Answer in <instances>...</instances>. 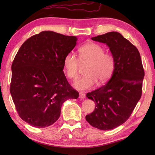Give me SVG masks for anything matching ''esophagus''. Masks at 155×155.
Segmentation results:
<instances>
[{
    "label": "esophagus",
    "instance_id": "obj_1",
    "mask_svg": "<svg viewBox=\"0 0 155 155\" xmlns=\"http://www.w3.org/2000/svg\"><path fill=\"white\" fill-rule=\"evenodd\" d=\"M85 97H86V95H85L84 93H79V98H83V99H84V98H85Z\"/></svg>",
    "mask_w": 155,
    "mask_h": 155
}]
</instances>
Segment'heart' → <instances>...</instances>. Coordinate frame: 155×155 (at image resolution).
<instances>
[{
	"instance_id": "1",
	"label": "heart",
	"mask_w": 155,
	"mask_h": 155,
	"mask_svg": "<svg viewBox=\"0 0 155 155\" xmlns=\"http://www.w3.org/2000/svg\"><path fill=\"white\" fill-rule=\"evenodd\" d=\"M81 64L87 63L83 77H79L73 83L78 91H86L93 88L97 83L103 84L113 74L115 61L113 55L104 52L101 45L89 42L82 46L78 50V58L72 52L65 55L63 61L64 68L67 77L74 80L78 77Z\"/></svg>"
}]
</instances>
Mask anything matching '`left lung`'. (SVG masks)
Masks as SVG:
<instances>
[{
	"label": "left lung",
	"mask_w": 155,
	"mask_h": 155,
	"mask_svg": "<svg viewBox=\"0 0 155 155\" xmlns=\"http://www.w3.org/2000/svg\"><path fill=\"white\" fill-rule=\"evenodd\" d=\"M92 40L109 47L115 67L106 84L87 94L94 102L95 108L86 120L100 130H111L123 124L132 114L142 94L144 71L138 49L119 32H107Z\"/></svg>",
	"instance_id": "1"
}]
</instances>
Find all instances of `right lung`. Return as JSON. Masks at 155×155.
Segmentation results:
<instances>
[{"instance_id": "obj_1", "label": "right lung", "mask_w": 155, "mask_h": 155, "mask_svg": "<svg viewBox=\"0 0 155 155\" xmlns=\"http://www.w3.org/2000/svg\"><path fill=\"white\" fill-rule=\"evenodd\" d=\"M77 41V37L42 31L28 38L16 53L10 92L19 117L31 126H51L64 102L78 97L63 72L64 58Z\"/></svg>"}]
</instances>
